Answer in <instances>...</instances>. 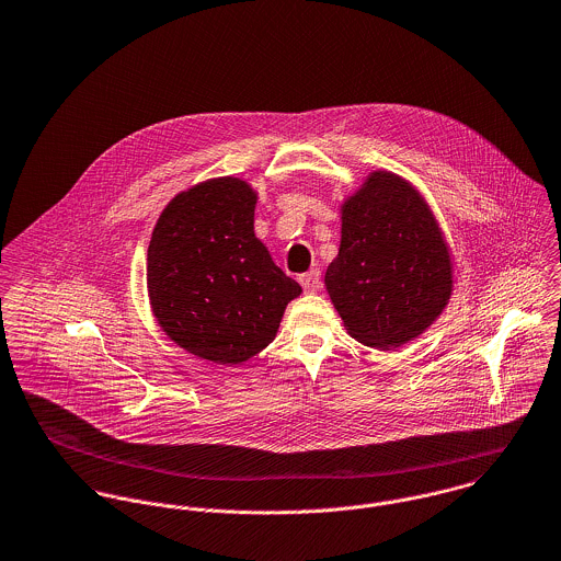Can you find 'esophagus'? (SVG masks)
<instances>
[{
    "label": "esophagus",
    "mask_w": 561,
    "mask_h": 561,
    "mask_svg": "<svg viewBox=\"0 0 561 561\" xmlns=\"http://www.w3.org/2000/svg\"><path fill=\"white\" fill-rule=\"evenodd\" d=\"M300 285H302V289H305V291H307V294H316V291H320V287H321L320 270H311V272H307V274H302V276H300Z\"/></svg>",
    "instance_id": "esophagus-1"
}]
</instances>
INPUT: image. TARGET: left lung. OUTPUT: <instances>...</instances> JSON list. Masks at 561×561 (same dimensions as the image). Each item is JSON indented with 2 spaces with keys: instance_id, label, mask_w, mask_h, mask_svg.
Masks as SVG:
<instances>
[{
  "instance_id": "1",
  "label": "left lung",
  "mask_w": 561,
  "mask_h": 561,
  "mask_svg": "<svg viewBox=\"0 0 561 561\" xmlns=\"http://www.w3.org/2000/svg\"><path fill=\"white\" fill-rule=\"evenodd\" d=\"M323 283L347 332L369 347H400L443 313L454 287L449 248L405 179L376 170L343 203Z\"/></svg>"
}]
</instances>
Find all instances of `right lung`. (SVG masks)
Masks as SVG:
<instances>
[{
  "label": "right lung",
  "mask_w": 561,
  "mask_h": 561,
  "mask_svg": "<svg viewBox=\"0 0 561 561\" xmlns=\"http://www.w3.org/2000/svg\"><path fill=\"white\" fill-rule=\"evenodd\" d=\"M254 190L236 176L176 194L153 229L147 259L151 309L183 350L240 365L267 347L302 287L254 236Z\"/></svg>",
  "instance_id": "obj_1"
}]
</instances>
